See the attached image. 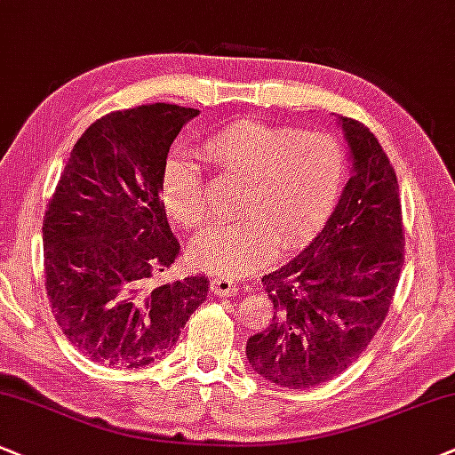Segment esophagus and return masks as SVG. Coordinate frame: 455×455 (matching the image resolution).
Segmentation results:
<instances>
[{"label":"esophagus","instance_id":"obj_1","mask_svg":"<svg viewBox=\"0 0 455 455\" xmlns=\"http://www.w3.org/2000/svg\"><path fill=\"white\" fill-rule=\"evenodd\" d=\"M211 293L217 297H234L238 293V283L229 276H215L211 280Z\"/></svg>","mask_w":455,"mask_h":455}]
</instances>
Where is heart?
Segmentation results:
<instances>
[{
	"label": "heart",
	"mask_w": 455,
	"mask_h": 455,
	"mask_svg": "<svg viewBox=\"0 0 455 455\" xmlns=\"http://www.w3.org/2000/svg\"><path fill=\"white\" fill-rule=\"evenodd\" d=\"M202 151L229 177L249 181L238 212L244 219L200 232L189 246L196 266L240 274L280 246H297L321 229L346 181V151L333 134L240 120L212 134ZM166 215L185 229L209 211L198 166L172 154L160 172Z\"/></svg>",
	"instance_id": "heart-1"
}]
</instances>
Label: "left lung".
I'll use <instances>...</instances> for the list:
<instances>
[{"instance_id": "1", "label": "left lung", "mask_w": 455, "mask_h": 455, "mask_svg": "<svg viewBox=\"0 0 455 455\" xmlns=\"http://www.w3.org/2000/svg\"><path fill=\"white\" fill-rule=\"evenodd\" d=\"M352 175L318 236L261 278L270 324L246 341L251 367L284 388L346 371L390 310L405 261L399 181L375 134L341 116Z\"/></svg>"}]
</instances>
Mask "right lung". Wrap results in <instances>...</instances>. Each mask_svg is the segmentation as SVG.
Returning a JSON list of instances; mask_svg holds the SVG:
<instances>
[{"label":"right lung","mask_w":455,"mask_h":455,"mask_svg":"<svg viewBox=\"0 0 455 455\" xmlns=\"http://www.w3.org/2000/svg\"><path fill=\"white\" fill-rule=\"evenodd\" d=\"M198 109L111 111L73 145L44 217V270L54 318L82 355L139 369L175 346L209 280L154 283L179 255L160 200L168 149Z\"/></svg>","instance_id":"obj_1"}]
</instances>
